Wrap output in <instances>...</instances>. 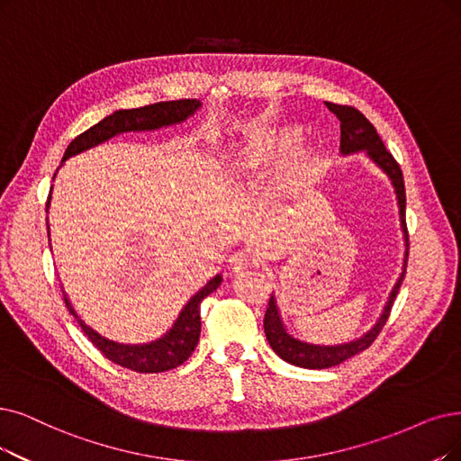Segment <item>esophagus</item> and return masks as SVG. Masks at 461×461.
Here are the masks:
<instances>
[{
    "label": "esophagus",
    "mask_w": 461,
    "mask_h": 461,
    "mask_svg": "<svg viewBox=\"0 0 461 461\" xmlns=\"http://www.w3.org/2000/svg\"><path fill=\"white\" fill-rule=\"evenodd\" d=\"M255 263L253 255L248 253V251H236L229 257V267L232 272H242V270H248L251 265Z\"/></svg>",
    "instance_id": "34e87169"
}]
</instances>
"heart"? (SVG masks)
Returning <instances> with one entry per match:
<instances>
[{"instance_id": "1", "label": "heart", "mask_w": 461, "mask_h": 461, "mask_svg": "<svg viewBox=\"0 0 461 461\" xmlns=\"http://www.w3.org/2000/svg\"><path fill=\"white\" fill-rule=\"evenodd\" d=\"M303 128L297 124L265 126L227 145L213 157V172L223 185L246 183L255 172L276 159L272 185L278 193H301L314 183L320 160L310 145H299Z\"/></svg>"}]
</instances>
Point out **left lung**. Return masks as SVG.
Segmentation results:
<instances>
[{
    "instance_id": "left-lung-1",
    "label": "left lung",
    "mask_w": 461,
    "mask_h": 461,
    "mask_svg": "<svg viewBox=\"0 0 461 461\" xmlns=\"http://www.w3.org/2000/svg\"><path fill=\"white\" fill-rule=\"evenodd\" d=\"M325 105L329 107V112H333L340 121V153L346 157V155H356L365 151L369 160L376 164V167L392 181V187L395 191L397 206H399V223L404 238V257H402V272L399 274L393 289L390 291V297L384 304L380 318L365 335H361L356 340L342 342V344H312L293 337L284 323L278 301H276V297L272 294L268 301L265 321H263L267 340L276 352V356H280L284 361L294 366H303V369H329V366L340 365L342 361L357 356L359 352H363V349H366L375 342L382 327L385 325V321H388L390 310L393 306V301L397 297L399 287L404 278V268H407V257H409V234H407V221H404L407 196H404V181H402V172L399 168V164L395 162L392 153L384 147V141L380 140L376 128L361 112H357L356 107L337 105L329 102H325Z\"/></svg>"
}]
</instances>
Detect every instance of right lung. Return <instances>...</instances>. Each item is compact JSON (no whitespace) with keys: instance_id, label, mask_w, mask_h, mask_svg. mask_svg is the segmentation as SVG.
Listing matches in <instances>:
<instances>
[{"instance_id":"obj_1","label":"right lung","mask_w":461,"mask_h":461,"mask_svg":"<svg viewBox=\"0 0 461 461\" xmlns=\"http://www.w3.org/2000/svg\"><path fill=\"white\" fill-rule=\"evenodd\" d=\"M200 107H202L200 100H176V102H158V104L136 107V109H117L115 113L107 115L98 124L90 126L86 132L79 134L76 140H73L68 145L62 162L124 132H149V131H158V128L185 122L189 117H193L198 112ZM49 206L50 202L47 200V212H49ZM221 282H223V276L215 274L213 278L198 293H194L187 301V304L181 308L177 320L167 333L158 337L157 340L143 342V344H124V342H117L113 339L104 337L96 329H92L88 323L81 320L76 308L71 306L68 294L64 291L62 293H64V303L69 310V314L77 320L88 340L95 344L109 361H113L124 366V369H131L136 373H164V371L176 369V366H179L181 363H185L194 352L198 337H200V303L204 301L210 293H213L221 285Z\"/></svg>"}]
</instances>
